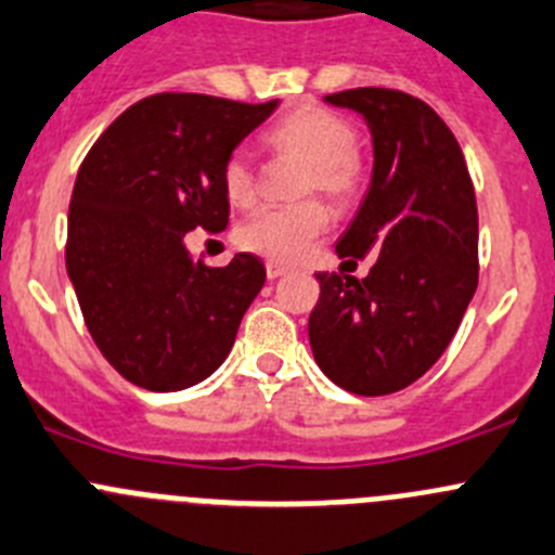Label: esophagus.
<instances>
[{
    "instance_id": "34e87169",
    "label": "esophagus",
    "mask_w": 555,
    "mask_h": 555,
    "mask_svg": "<svg viewBox=\"0 0 555 555\" xmlns=\"http://www.w3.org/2000/svg\"><path fill=\"white\" fill-rule=\"evenodd\" d=\"M266 273H268V279H279V276H284V273H287V266H282V262H266Z\"/></svg>"
}]
</instances>
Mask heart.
<instances>
[{"instance_id": "b5f03b06", "label": "heart", "mask_w": 555, "mask_h": 555, "mask_svg": "<svg viewBox=\"0 0 555 555\" xmlns=\"http://www.w3.org/2000/svg\"><path fill=\"white\" fill-rule=\"evenodd\" d=\"M266 146L276 157H293L309 163L300 192H322L336 206L354 201L363 184V168L354 154L358 132L347 118L327 107H300L279 118L266 132ZM224 192L235 206H251L257 201V173L246 154H233L222 170ZM331 224V211L320 201H304L295 206H271L251 214L238 228L235 238L246 251L268 257L271 262L298 260Z\"/></svg>"}]
</instances>
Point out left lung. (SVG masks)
<instances>
[{
	"instance_id": "1",
	"label": "left lung",
	"mask_w": 555,
	"mask_h": 555,
	"mask_svg": "<svg viewBox=\"0 0 555 555\" xmlns=\"http://www.w3.org/2000/svg\"><path fill=\"white\" fill-rule=\"evenodd\" d=\"M325 102L360 113L374 143L371 186L336 251L379 257L365 279L317 273L311 352L344 390L387 396L442 358L475 295V186L455 134L417 96L363 86Z\"/></svg>"
}]
</instances>
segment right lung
<instances>
[{
  "mask_svg": "<svg viewBox=\"0 0 555 555\" xmlns=\"http://www.w3.org/2000/svg\"><path fill=\"white\" fill-rule=\"evenodd\" d=\"M276 105L152 94L127 107L86 154L64 260L91 338L132 385L184 390L233 349L266 266L246 251L224 268L203 266L184 235L228 228L224 163Z\"/></svg>",
  "mask_w": 555,
  "mask_h": 555,
  "instance_id": "obj_1",
  "label": "right lung"
}]
</instances>
